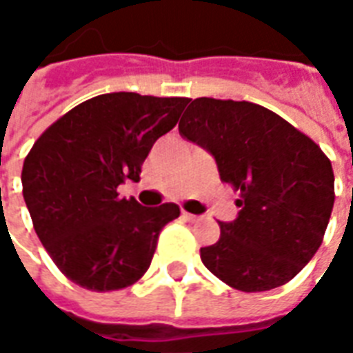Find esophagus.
<instances>
[{
  "mask_svg": "<svg viewBox=\"0 0 353 353\" xmlns=\"http://www.w3.org/2000/svg\"><path fill=\"white\" fill-rule=\"evenodd\" d=\"M185 217V219H187V221H199V215H194V214H189V212H183V214H181Z\"/></svg>",
  "mask_w": 353,
  "mask_h": 353,
  "instance_id": "34e87169",
  "label": "esophagus"
}]
</instances>
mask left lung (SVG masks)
<instances>
[{
  "mask_svg": "<svg viewBox=\"0 0 353 353\" xmlns=\"http://www.w3.org/2000/svg\"><path fill=\"white\" fill-rule=\"evenodd\" d=\"M179 134L214 154L221 181L240 192L238 217L200 250L210 272L257 293L303 270L323 242L333 212L331 161L306 134L252 101L196 98Z\"/></svg>",
  "mask_w": 353,
  "mask_h": 353,
  "instance_id": "obj_1",
  "label": "left lung"
}]
</instances>
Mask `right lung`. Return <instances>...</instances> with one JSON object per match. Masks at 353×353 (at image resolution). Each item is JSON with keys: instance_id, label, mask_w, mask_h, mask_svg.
<instances>
[{"instance_id": "add662e5", "label": "right lung", "mask_w": 353, "mask_h": 353, "mask_svg": "<svg viewBox=\"0 0 353 353\" xmlns=\"http://www.w3.org/2000/svg\"><path fill=\"white\" fill-rule=\"evenodd\" d=\"M189 98L136 92L83 101L37 138L22 166V194L34 229L65 278L90 291L128 288L147 272L164 225L179 206L143 208L119 199L124 179L139 181L157 139Z\"/></svg>"}]
</instances>
